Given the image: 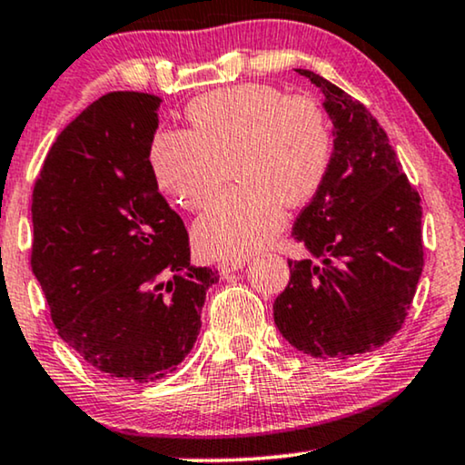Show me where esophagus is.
Masks as SVG:
<instances>
[{
	"instance_id": "34e87169",
	"label": "esophagus",
	"mask_w": 465,
	"mask_h": 465,
	"mask_svg": "<svg viewBox=\"0 0 465 465\" xmlns=\"http://www.w3.org/2000/svg\"><path fill=\"white\" fill-rule=\"evenodd\" d=\"M245 262H247L245 258H239V260H224V262L218 264V271H220L224 277H228V275H231V272L243 269Z\"/></svg>"
}]
</instances>
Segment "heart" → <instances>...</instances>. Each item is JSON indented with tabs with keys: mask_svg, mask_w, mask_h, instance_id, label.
Here are the masks:
<instances>
[{
	"mask_svg": "<svg viewBox=\"0 0 465 465\" xmlns=\"http://www.w3.org/2000/svg\"><path fill=\"white\" fill-rule=\"evenodd\" d=\"M188 129L158 131L150 145L156 183L186 209L209 205L228 177L237 186L196 222L203 253L245 258L275 239L288 207L315 196L332 161L320 101L269 84H237L190 101Z\"/></svg>",
	"mask_w": 465,
	"mask_h": 465,
	"instance_id": "heart-1",
	"label": "heart"
}]
</instances>
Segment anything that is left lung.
<instances>
[{
  "instance_id": "left-lung-1",
  "label": "left lung",
  "mask_w": 465,
  "mask_h": 465,
  "mask_svg": "<svg viewBox=\"0 0 465 465\" xmlns=\"http://www.w3.org/2000/svg\"><path fill=\"white\" fill-rule=\"evenodd\" d=\"M336 129L323 183L294 222L315 260H288L275 298L279 332L317 360H347L393 339L423 271L421 196L364 104L309 69Z\"/></svg>"
}]
</instances>
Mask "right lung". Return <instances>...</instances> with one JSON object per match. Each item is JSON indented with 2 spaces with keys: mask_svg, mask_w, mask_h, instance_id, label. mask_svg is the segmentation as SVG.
Masks as SVG:
<instances>
[{
  "mask_svg": "<svg viewBox=\"0 0 465 465\" xmlns=\"http://www.w3.org/2000/svg\"><path fill=\"white\" fill-rule=\"evenodd\" d=\"M161 104L137 91L93 101L56 137L31 196V269L54 328L88 366L126 383L175 371L220 279L190 264L186 226L158 193Z\"/></svg>",
  "mask_w": 465,
  "mask_h": 465,
  "instance_id": "right-lung-1",
  "label": "right lung"
}]
</instances>
